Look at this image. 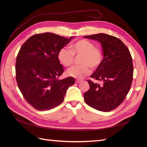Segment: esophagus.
I'll return each instance as SVG.
<instances>
[{"label":"esophagus","mask_w":147,"mask_h":147,"mask_svg":"<svg viewBox=\"0 0 147 147\" xmlns=\"http://www.w3.org/2000/svg\"><path fill=\"white\" fill-rule=\"evenodd\" d=\"M82 82V80H77L76 81H75V82H76L77 83H81Z\"/></svg>","instance_id":"obj_1"}]
</instances>
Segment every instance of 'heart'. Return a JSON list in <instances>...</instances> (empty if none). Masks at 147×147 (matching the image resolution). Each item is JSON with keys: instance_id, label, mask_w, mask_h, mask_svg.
I'll return each mask as SVG.
<instances>
[{"instance_id": "b5f03b06", "label": "heart", "mask_w": 147, "mask_h": 147, "mask_svg": "<svg viewBox=\"0 0 147 147\" xmlns=\"http://www.w3.org/2000/svg\"><path fill=\"white\" fill-rule=\"evenodd\" d=\"M70 50L65 47L61 48L57 52V59L64 67H69L74 63V56L82 55L79 65H75L66 71L68 77L82 79L90 75L91 68L99 67L103 59L100 48L94 47L91 42L86 39L79 40L70 47Z\"/></svg>"}]
</instances>
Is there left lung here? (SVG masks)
<instances>
[{"label": "left lung", "instance_id": "8db88e82", "mask_svg": "<svg viewBox=\"0 0 147 147\" xmlns=\"http://www.w3.org/2000/svg\"><path fill=\"white\" fill-rule=\"evenodd\" d=\"M101 43L104 58L91 78L102 82L100 85L90 80V89L84 93L86 103L102 112L113 110L125 99L133 79L132 59L129 50L117 37L103 33L87 35Z\"/></svg>", "mask_w": 147, "mask_h": 147}]
</instances>
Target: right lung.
<instances>
[{
    "label": "right lung",
    "mask_w": 147,
    "mask_h": 147,
    "mask_svg": "<svg viewBox=\"0 0 147 147\" xmlns=\"http://www.w3.org/2000/svg\"><path fill=\"white\" fill-rule=\"evenodd\" d=\"M69 38L50 32L35 34L21 46L16 61V80L24 98L35 109H54L63 102L75 79L58 78L64 72L57 52Z\"/></svg>",
    "instance_id": "1"
}]
</instances>
